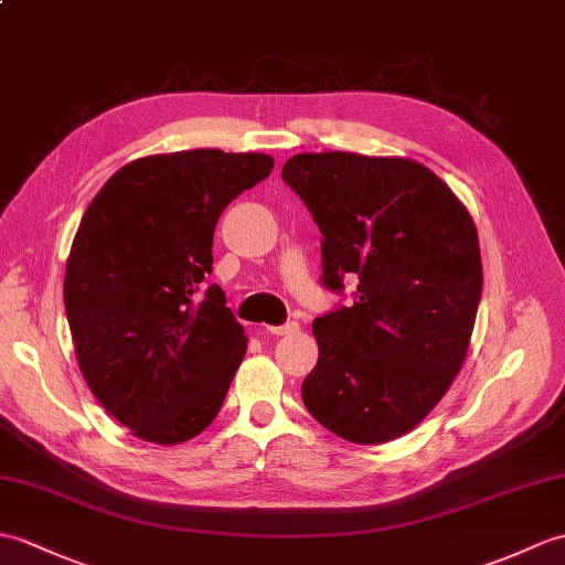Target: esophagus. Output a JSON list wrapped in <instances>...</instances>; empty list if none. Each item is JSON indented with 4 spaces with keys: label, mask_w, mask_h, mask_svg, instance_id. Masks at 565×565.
Segmentation results:
<instances>
[{
    "label": "esophagus",
    "mask_w": 565,
    "mask_h": 565,
    "mask_svg": "<svg viewBox=\"0 0 565 565\" xmlns=\"http://www.w3.org/2000/svg\"><path fill=\"white\" fill-rule=\"evenodd\" d=\"M262 332L265 334H274V337H284V334H296L298 332V322H284V324H267V327H262Z\"/></svg>",
    "instance_id": "34e87169"
}]
</instances>
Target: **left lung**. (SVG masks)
<instances>
[{"mask_svg": "<svg viewBox=\"0 0 565 565\" xmlns=\"http://www.w3.org/2000/svg\"><path fill=\"white\" fill-rule=\"evenodd\" d=\"M281 178L322 233V286L353 303L315 318L300 395L339 438L375 445L426 418L460 373L481 300L479 235L452 190L409 159L298 153Z\"/></svg>", "mask_w": 565, "mask_h": 565, "instance_id": "obj_1", "label": "left lung"}]
</instances>
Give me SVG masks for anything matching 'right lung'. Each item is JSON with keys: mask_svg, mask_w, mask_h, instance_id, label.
Wrapping results in <instances>:
<instances>
[{"mask_svg": "<svg viewBox=\"0 0 565 565\" xmlns=\"http://www.w3.org/2000/svg\"><path fill=\"white\" fill-rule=\"evenodd\" d=\"M274 168L265 153L147 156L105 182L78 223L64 308L78 369L137 438L175 445L214 422L247 339L212 274L223 209Z\"/></svg>", "mask_w": 565, "mask_h": 565, "instance_id": "1", "label": "right lung"}]
</instances>
